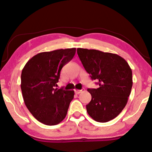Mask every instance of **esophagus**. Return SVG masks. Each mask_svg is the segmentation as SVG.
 <instances>
[{"label":"esophagus","instance_id":"obj_1","mask_svg":"<svg viewBox=\"0 0 152 152\" xmlns=\"http://www.w3.org/2000/svg\"><path fill=\"white\" fill-rule=\"evenodd\" d=\"M84 91H85L84 88H82L81 90H78V89L75 90V94H80V93H81V92H84Z\"/></svg>","mask_w":152,"mask_h":152}]
</instances>
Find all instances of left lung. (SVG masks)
<instances>
[{"label":"left lung","mask_w":152,"mask_h":152,"mask_svg":"<svg viewBox=\"0 0 152 152\" xmlns=\"http://www.w3.org/2000/svg\"><path fill=\"white\" fill-rule=\"evenodd\" d=\"M77 54L98 88L87 90L92 96L87 113L94 121L113 120L126 105L132 87V72L128 63L117 54L78 48Z\"/></svg>","instance_id":"left-lung-1"}]
</instances>
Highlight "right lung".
<instances>
[{
  "instance_id": "1",
  "label": "right lung",
  "mask_w": 152,
  "mask_h": 152,
  "mask_svg": "<svg viewBox=\"0 0 152 152\" xmlns=\"http://www.w3.org/2000/svg\"><path fill=\"white\" fill-rule=\"evenodd\" d=\"M75 48L42 52L34 56L24 66L21 91L24 102L38 121L55 125L64 119L74 91L56 88L60 71L75 56Z\"/></svg>"
}]
</instances>
